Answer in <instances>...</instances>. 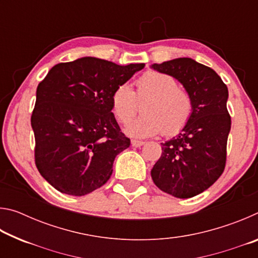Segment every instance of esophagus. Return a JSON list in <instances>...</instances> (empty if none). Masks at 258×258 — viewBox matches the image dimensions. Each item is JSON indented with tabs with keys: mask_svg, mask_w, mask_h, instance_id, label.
Instances as JSON below:
<instances>
[{
	"mask_svg": "<svg viewBox=\"0 0 258 258\" xmlns=\"http://www.w3.org/2000/svg\"><path fill=\"white\" fill-rule=\"evenodd\" d=\"M143 145H145V142H143V141H139V140H132V146L133 147L139 148V147H142Z\"/></svg>",
	"mask_w": 258,
	"mask_h": 258,
	"instance_id": "1",
	"label": "esophagus"
}]
</instances>
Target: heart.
Wrapping results in <instances>:
<instances>
[{
  "mask_svg": "<svg viewBox=\"0 0 258 258\" xmlns=\"http://www.w3.org/2000/svg\"><path fill=\"white\" fill-rule=\"evenodd\" d=\"M137 91L128 84L113 90L111 111L121 124H127L137 110V99H148L144 104L145 112L126 126V133L133 138H148L163 132L173 137L185 127L194 113L191 94L178 87L175 77L168 74L149 71L135 81Z\"/></svg>",
  "mask_w": 258,
  "mask_h": 258,
  "instance_id": "1",
  "label": "heart"
}]
</instances>
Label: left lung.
I'll list each match as a JSON object with an SVG mask.
<instances>
[{
    "instance_id": "obj_1",
    "label": "left lung",
    "mask_w": 258,
    "mask_h": 258,
    "mask_svg": "<svg viewBox=\"0 0 258 258\" xmlns=\"http://www.w3.org/2000/svg\"><path fill=\"white\" fill-rule=\"evenodd\" d=\"M155 71L181 82L191 94L194 113L184 128L165 143L151 169L161 191L176 198H191L215 183L224 171L231 117L229 92L221 77L190 58L154 63Z\"/></svg>"
}]
</instances>
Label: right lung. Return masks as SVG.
<instances>
[{"label": "right lung", "mask_w": 258, "mask_h": 258, "mask_svg": "<svg viewBox=\"0 0 258 258\" xmlns=\"http://www.w3.org/2000/svg\"><path fill=\"white\" fill-rule=\"evenodd\" d=\"M143 67L85 56L55 64L38 84L30 118L35 165L54 189L80 197L110 178L116 156L131 145L111 94Z\"/></svg>", "instance_id": "right-lung-1"}]
</instances>
